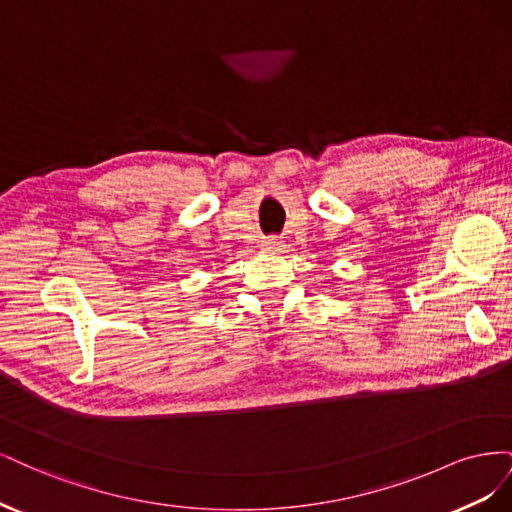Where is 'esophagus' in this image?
<instances>
[{
    "label": "esophagus",
    "instance_id": "obj_1",
    "mask_svg": "<svg viewBox=\"0 0 512 512\" xmlns=\"http://www.w3.org/2000/svg\"><path fill=\"white\" fill-rule=\"evenodd\" d=\"M262 250L269 254H282V252H286V245H284V241L271 237L267 241H262Z\"/></svg>",
    "mask_w": 512,
    "mask_h": 512
}]
</instances>
